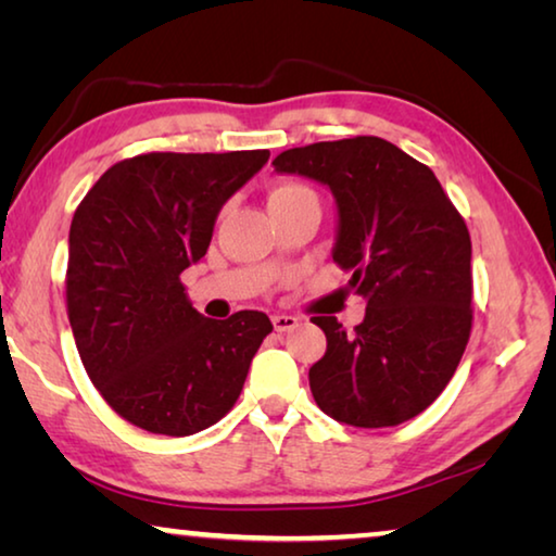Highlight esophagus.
<instances>
[{
  "mask_svg": "<svg viewBox=\"0 0 556 556\" xmlns=\"http://www.w3.org/2000/svg\"><path fill=\"white\" fill-rule=\"evenodd\" d=\"M271 326H275V331H279V333L294 331V328L299 326V318L287 316V314H277V316H271Z\"/></svg>",
  "mask_w": 556,
  "mask_h": 556,
  "instance_id": "obj_1",
  "label": "esophagus"
}]
</instances>
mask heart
<instances>
[{
	"label": "heart",
	"mask_w": 556,
	"mask_h": 556,
	"mask_svg": "<svg viewBox=\"0 0 556 556\" xmlns=\"http://www.w3.org/2000/svg\"><path fill=\"white\" fill-rule=\"evenodd\" d=\"M304 199H316V193L312 188L304 186V184H296V181H285V184H277L275 188L269 191V208H285V205H291L296 201H304Z\"/></svg>",
	"instance_id": "heart-1"
}]
</instances>
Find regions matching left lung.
Returning a JSON list of instances; mask_svg holds the SVG:
<instances>
[{
  "mask_svg": "<svg viewBox=\"0 0 556 556\" xmlns=\"http://www.w3.org/2000/svg\"><path fill=\"white\" fill-rule=\"evenodd\" d=\"M271 166L331 188L333 262L365 299L353 331L314 316L326 355L308 370L318 407L343 425L397 427L434 402L460 363L473 326L470 235L427 164L380 137L316 142Z\"/></svg>",
  "mask_w": 556,
  "mask_h": 556,
  "instance_id": "8db88e82",
  "label": "left lung"
}]
</instances>
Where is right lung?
Segmentation results:
<instances>
[{
    "mask_svg": "<svg viewBox=\"0 0 556 556\" xmlns=\"http://www.w3.org/2000/svg\"><path fill=\"white\" fill-rule=\"evenodd\" d=\"M267 149L122 159L75 208L65 306L88 378L122 419L188 437L238 402L271 321L195 312L181 271L199 262L218 211L267 164Z\"/></svg>",
    "mask_w": 556,
    "mask_h": 556,
    "instance_id": "1",
    "label": "right lung"
}]
</instances>
